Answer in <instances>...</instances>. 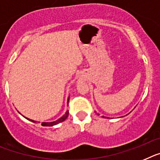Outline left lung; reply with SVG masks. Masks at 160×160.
Returning a JSON list of instances; mask_svg holds the SVG:
<instances>
[{"mask_svg":"<svg viewBox=\"0 0 160 160\" xmlns=\"http://www.w3.org/2000/svg\"><path fill=\"white\" fill-rule=\"evenodd\" d=\"M103 118H104V117H103Z\"/></svg>","mask_w":160,"mask_h":160,"instance_id":"obj_1","label":"left lung"}]
</instances>
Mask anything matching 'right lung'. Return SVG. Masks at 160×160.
<instances>
[{
    "mask_svg": "<svg viewBox=\"0 0 160 160\" xmlns=\"http://www.w3.org/2000/svg\"><path fill=\"white\" fill-rule=\"evenodd\" d=\"M69 102V98L68 100V103ZM68 110L67 111L66 113H65V114L63 115V117H61L60 118L58 119V120L55 121V122H42V126H55V125L56 124H59V123H60V122H63V121L65 120V119L68 117ZM26 119H28V118H26ZM28 120L31 121V122H35V121H33V120H30V119H28Z\"/></svg>",
    "mask_w": 160,
    "mask_h": 160,
    "instance_id": "right-lung-1",
    "label": "right lung"
}]
</instances>
